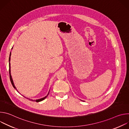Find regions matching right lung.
I'll list each match as a JSON object with an SVG mask.
<instances>
[{
    "mask_svg": "<svg viewBox=\"0 0 129 129\" xmlns=\"http://www.w3.org/2000/svg\"><path fill=\"white\" fill-rule=\"evenodd\" d=\"M11 53H10V57H9V62L10 61V59H11ZM11 66H10V63L9 62V74H10V81H11V83H12V85H13V87L15 88V89H16V87H15V85H14V83H13V79H12V77H11ZM17 90V89H16ZM48 94H49V93H48V94L46 96H45L44 98H42V99H38V100H36V101H34V100H31V101H36V102H41V101H43V100H44L47 96V95H48ZM27 99H28V98H27ZM29 100H30V99H29Z\"/></svg>",
    "mask_w": 129,
    "mask_h": 129,
    "instance_id": "right-lung-1",
    "label": "right lung"
}]
</instances>
